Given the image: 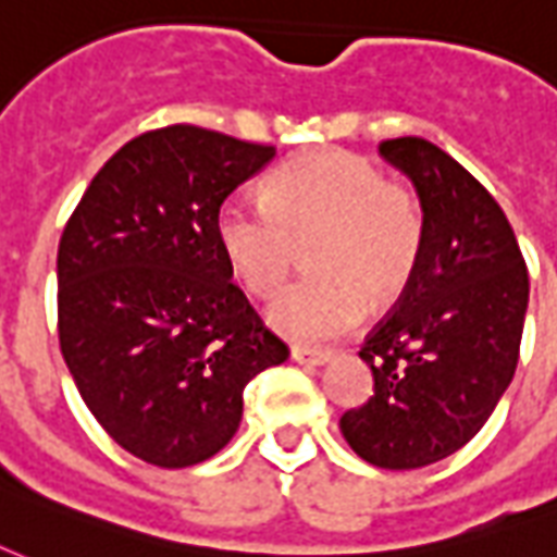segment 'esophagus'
Here are the masks:
<instances>
[{"label":"esophagus","instance_id":"obj_1","mask_svg":"<svg viewBox=\"0 0 557 557\" xmlns=\"http://www.w3.org/2000/svg\"><path fill=\"white\" fill-rule=\"evenodd\" d=\"M292 360L300 362V366H327V362L333 360V351H319V348L295 345V348H292Z\"/></svg>","mask_w":557,"mask_h":557}]
</instances>
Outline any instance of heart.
I'll list each match as a JSON object with an SVG mask.
<instances>
[{
    "label": "heart",
    "mask_w": 557,
    "mask_h": 557,
    "mask_svg": "<svg viewBox=\"0 0 557 557\" xmlns=\"http://www.w3.org/2000/svg\"><path fill=\"white\" fill-rule=\"evenodd\" d=\"M422 212L405 185L345 152H315L280 168L265 200L226 197L215 236L233 274L253 295L286 283L298 242H310L312 274L283 292L268 321L300 342H331L360 324L374 300L405 289L422 250Z\"/></svg>",
    "instance_id": "obj_1"
}]
</instances>
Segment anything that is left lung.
Returning a JSON list of instances; mask_svg holds the SVG:
<instances>
[{
  "label": "left lung",
  "instance_id": "8db88e82",
  "mask_svg": "<svg viewBox=\"0 0 557 557\" xmlns=\"http://www.w3.org/2000/svg\"><path fill=\"white\" fill-rule=\"evenodd\" d=\"M381 156L413 183L425 233L393 315L360 351L374 393L339 428L366 463L419 469L467 446L513 381L529 271L505 212L448 152L395 138Z\"/></svg>",
  "mask_w": 557,
  "mask_h": 557
}]
</instances>
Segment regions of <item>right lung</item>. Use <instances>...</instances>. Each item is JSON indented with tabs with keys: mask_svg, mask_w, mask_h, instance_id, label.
<instances>
[{
	"mask_svg": "<svg viewBox=\"0 0 557 557\" xmlns=\"http://www.w3.org/2000/svg\"><path fill=\"white\" fill-rule=\"evenodd\" d=\"M274 147L188 123L102 164L59 245V339L106 434L152 467L233 440L245 386L289 348L259 321L215 236L218 209Z\"/></svg>",
	"mask_w": 557,
	"mask_h": 557,
	"instance_id": "right-lung-1",
	"label": "right lung"
}]
</instances>
